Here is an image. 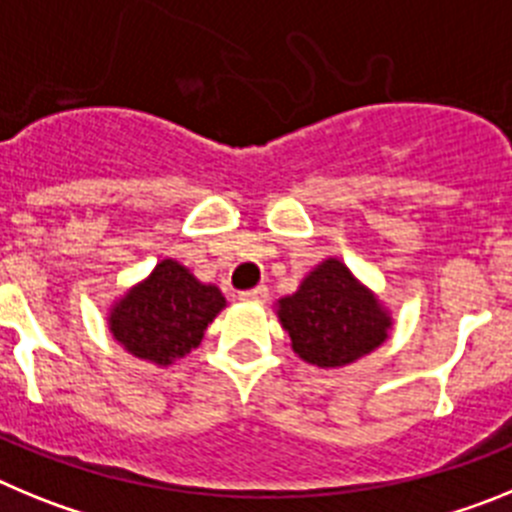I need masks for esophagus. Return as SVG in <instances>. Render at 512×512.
Returning a JSON list of instances; mask_svg holds the SVG:
<instances>
[{"instance_id": "obj_1", "label": "esophagus", "mask_w": 512, "mask_h": 512, "mask_svg": "<svg viewBox=\"0 0 512 512\" xmlns=\"http://www.w3.org/2000/svg\"><path fill=\"white\" fill-rule=\"evenodd\" d=\"M266 297H269V289L266 287H256V289H248V292H241L243 302H266Z\"/></svg>"}]
</instances>
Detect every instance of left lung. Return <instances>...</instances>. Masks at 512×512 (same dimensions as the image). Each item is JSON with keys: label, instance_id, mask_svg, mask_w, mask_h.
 <instances>
[{"label": "left lung", "instance_id": "1", "mask_svg": "<svg viewBox=\"0 0 512 512\" xmlns=\"http://www.w3.org/2000/svg\"><path fill=\"white\" fill-rule=\"evenodd\" d=\"M277 318L292 351L320 369H343L390 338L392 310L341 259L312 266L297 292L279 297Z\"/></svg>", "mask_w": 512, "mask_h": 512}]
</instances>
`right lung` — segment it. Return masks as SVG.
I'll list each match as a JSON object with an SVG mask.
<instances>
[{
    "instance_id": "add662e5",
    "label": "right lung",
    "mask_w": 512,
    "mask_h": 512,
    "mask_svg": "<svg viewBox=\"0 0 512 512\" xmlns=\"http://www.w3.org/2000/svg\"><path fill=\"white\" fill-rule=\"evenodd\" d=\"M225 305L215 284L200 282L176 259H164L112 300L107 328L135 359L171 366L200 346L207 325Z\"/></svg>"
}]
</instances>
